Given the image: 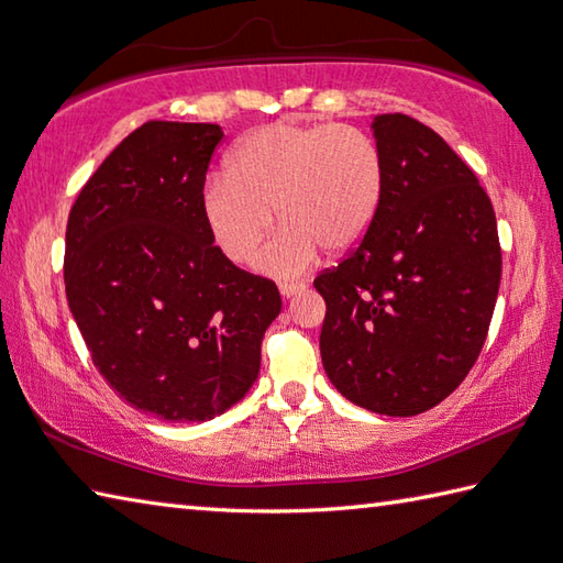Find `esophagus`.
Listing matches in <instances>:
<instances>
[{
	"label": "esophagus",
	"instance_id": "1",
	"mask_svg": "<svg viewBox=\"0 0 563 563\" xmlns=\"http://www.w3.org/2000/svg\"><path fill=\"white\" fill-rule=\"evenodd\" d=\"M278 290L283 297H295L305 290V285L302 283H280Z\"/></svg>",
	"mask_w": 563,
	"mask_h": 563
}]
</instances>
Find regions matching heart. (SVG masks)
<instances>
[{"label": "heart", "instance_id": "obj_1", "mask_svg": "<svg viewBox=\"0 0 563 563\" xmlns=\"http://www.w3.org/2000/svg\"><path fill=\"white\" fill-rule=\"evenodd\" d=\"M385 196V157L351 125L275 121L251 130L230 154V172L202 190V218L222 254L242 263L275 222L283 230L254 256V268L292 278L321 249L345 256L361 246Z\"/></svg>", "mask_w": 563, "mask_h": 563}]
</instances>
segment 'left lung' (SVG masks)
I'll return each mask as SVG.
<instances>
[{"label":"left lung","mask_w":563,"mask_h":563,"mask_svg":"<svg viewBox=\"0 0 563 563\" xmlns=\"http://www.w3.org/2000/svg\"><path fill=\"white\" fill-rule=\"evenodd\" d=\"M385 196L367 236L314 280L331 385L382 416H416L460 387L492 324L500 246L474 172L428 125L373 118Z\"/></svg>","instance_id":"8db88e82"}]
</instances>
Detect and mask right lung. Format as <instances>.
I'll return each mask as SVG.
<instances>
[{
	"instance_id": "right-lung-1",
	"label": "right lung",
	"mask_w": 563,
	"mask_h": 563,
	"mask_svg": "<svg viewBox=\"0 0 563 563\" xmlns=\"http://www.w3.org/2000/svg\"><path fill=\"white\" fill-rule=\"evenodd\" d=\"M214 123L150 121L81 188L65 234L67 302L103 379L162 421H210L254 387L280 314L275 283L227 258L202 218Z\"/></svg>"
}]
</instances>
